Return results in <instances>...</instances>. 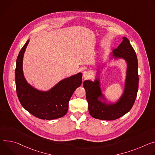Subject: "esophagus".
<instances>
[{
	"label": "esophagus",
	"instance_id": "1",
	"mask_svg": "<svg viewBox=\"0 0 155 155\" xmlns=\"http://www.w3.org/2000/svg\"><path fill=\"white\" fill-rule=\"evenodd\" d=\"M82 75H83V78H88L90 76V72L88 71H84L83 72Z\"/></svg>",
	"mask_w": 155,
	"mask_h": 155
}]
</instances>
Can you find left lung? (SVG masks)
I'll list each match as a JSON object with an SVG mask.
<instances>
[{"label": "left lung", "mask_w": 155, "mask_h": 155, "mask_svg": "<svg viewBox=\"0 0 155 155\" xmlns=\"http://www.w3.org/2000/svg\"><path fill=\"white\" fill-rule=\"evenodd\" d=\"M112 59H124L127 64L124 92L115 102L110 101L102 93L99 78L101 70ZM83 87L86 92L90 114L95 119L112 121L123 116L132 108L138 92V61L135 51L126 37L117 48L110 52L107 61L99 67L94 81L85 80Z\"/></svg>", "instance_id": "left-lung-1"}]
</instances>
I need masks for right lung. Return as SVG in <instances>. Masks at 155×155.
<instances>
[{
	"label": "right lung",
	"instance_id": "right-lung-1",
	"mask_svg": "<svg viewBox=\"0 0 155 155\" xmlns=\"http://www.w3.org/2000/svg\"><path fill=\"white\" fill-rule=\"evenodd\" d=\"M27 41L20 50L16 62V93L23 107L33 116L42 119H55L64 116L73 92L82 84V73L60 81L48 91L33 87L25 78L23 70L24 54L29 44Z\"/></svg>",
	"mask_w": 155,
	"mask_h": 155
}]
</instances>
